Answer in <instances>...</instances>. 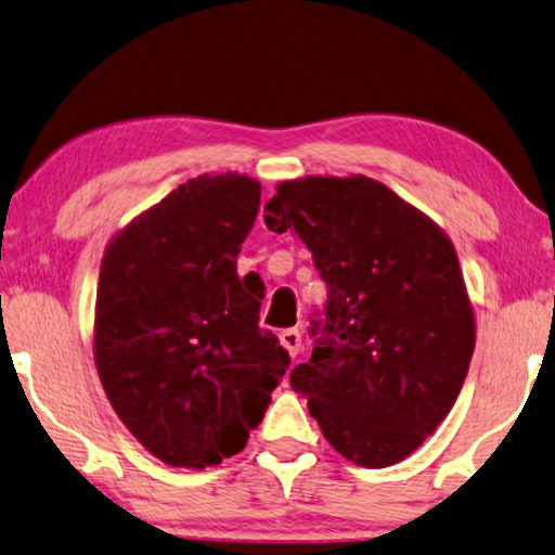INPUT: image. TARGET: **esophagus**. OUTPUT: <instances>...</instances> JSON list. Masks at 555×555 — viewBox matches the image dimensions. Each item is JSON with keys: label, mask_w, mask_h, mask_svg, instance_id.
<instances>
[{"label": "esophagus", "mask_w": 555, "mask_h": 555, "mask_svg": "<svg viewBox=\"0 0 555 555\" xmlns=\"http://www.w3.org/2000/svg\"><path fill=\"white\" fill-rule=\"evenodd\" d=\"M280 345L287 350V356L295 358L297 352H300V345H302V335L297 327H287V331L280 333Z\"/></svg>", "instance_id": "34e87169"}]
</instances>
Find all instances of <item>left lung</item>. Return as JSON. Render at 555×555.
<instances>
[{
    "instance_id": "8db88e82",
    "label": "left lung",
    "mask_w": 555,
    "mask_h": 555,
    "mask_svg": "<svg viewBox=\"0 0 555 555\" xmlns=\"http://www.w3.org/2000/svg\"><path fill=\"white\" fill-rule=\"evenodd\" d=\"M264 224L295 230L327 285L325 323L293 367V390L348 461H403L451 413L476 348L453 243L365 175L280 182Z\"/></svg>"
}]
</instances>
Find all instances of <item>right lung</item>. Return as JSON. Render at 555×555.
<instances>
[{
    "mask_svg": "<svg viewBox=\"0 0 555 555\" xmlns=\"http://www.w3.org/2000/svg\"><path fill=\"white\" fill-rule=\"evenodd\" d=\"M258 207V180L199 175L104 250L94 365L119 421L172 468L243 451L291 365L258 325V280L237 278Z\"/></svg>",
    "mask_w": 555,
    "mask_h": 555,
    "instance_id": "1",
    "label": "right lung"
}]
</instances>
